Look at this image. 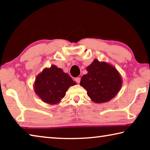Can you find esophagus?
<instances>
[{
  "label": "esophagus",
  "instance_id": "34e87169",
  "mask_svg": "<svg viewBox=\"0 0 150 150\" xmlns=\"http://www.w3.org/2000/svg\"><path fill=\"white\" fill-rule=\"evenodd\" d=\"M75 81L76 83H79L80 81H81V78L80 77H76V78H75Z\"/></svg>",
  "mask_w": 150,
  "mask_h": 150
}]
</instances>
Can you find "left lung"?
<instances>
[{"mask_svg":"<svg viewBox=\"0 0 150 150\" xmlns=\"http://www.w3.org/2000/svg\"><path fill=\"white\" fill-rule=\"evenodd\" d=\"M88 73L81 77L80 85L95 103L108 102L122 87V77L113 66L95 59L87 67Z\"/></svg>","mask_w":150,"mask_h":150,"instance_id":"left-lung-1","label":"left lung"}]
</instances>
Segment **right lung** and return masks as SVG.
I'll return each instance as SVG.
<instances>
[{"label":"right lung","instance_id":"obj_1","mask_svg":"<svg viewBox=\"0 0 150 150\" xmlns=\"http://www.w3.org/2000/svg\"><path fill=\"white\" fill-rule=\"evenodd\" d=\"M75 84L69 75L52 65L37 76L34 88L36 95L44 103L55 105L65 96L68 88Z\"/></svg>","mask_w":150,"mask_h":150}]
</instances>
